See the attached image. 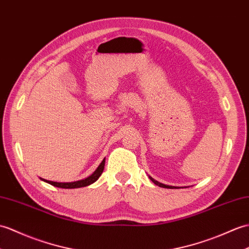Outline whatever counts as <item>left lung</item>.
<instances>
[{"label": "left lung", "instance_id": "left-lung-1", "mask_svg": "<svg viewBox=\"0 0 249 249\" xmlns=\"http://www.w3.org/2000/svg\"><path fill=\"white\" fill-rule=\"evenodd\" d=\"M149 177V179H151V180L155 183V184H157V186H159V187H161V188H166V189H179L180 187H174V186H167V184H164V183H161V182H159V181H157V180H155V179L153 178V177H151V176H148Z\"/></svg>", "mask_w": 249, "mask_h": 249}]
</instances>
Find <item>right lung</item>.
<instances>
[{
    "mask_svg": "<svg viewBox=\"0 0 249 249\" xmlns=\"http://www.w3.org/2000/svg\"><path fill=\"white\" fill-rule=\"evenodd\" d=\"M104 166H105V158L103 159V161L101 162V164L97 166V169L92 173V174L87 177L85 179H82V180H77V181H72V182H57V181H51V180H46V179L40 178L41 180H43L44 182H48L52 186L57 187V188H62V189H76V188H83V187H87L90 186L93 182H95L100 176L102 175V173L104 171Z\"/></svg>",
    "mask_w": 249,
    "mask_h": 249,
    "instance_id": "right-lung-1",
    "label": "right lung"
}]
</instances>
